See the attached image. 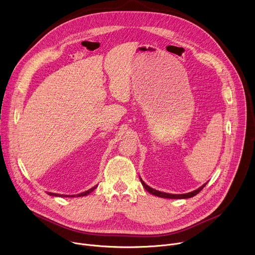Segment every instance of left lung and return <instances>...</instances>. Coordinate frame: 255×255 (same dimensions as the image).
Returning <instances> with one entry per match:
<instances>
[{
  "instance_id": "8db88e82",
  "label": "left lung",
  "mask_w": 255,
  "mask_h": 255,
  "mask_svg": "<svg viewBox=\"0 0 255 255\" xmlns=\"http://www.w3.org/2000/svg\"><path fill=\"white\" fill-rule=\"evenodd\" d=\"M140 180H141V184H142V186L144 187V189L146 190L148 193H150V194H152V195H154V196H157V197H160V198H166V199H189V198H192V197L196 196L197 194H199V193L203 190V188L207 185V183H206L205 185H203L202 187H200L199 189H197V190H195V191H193V192H191V193L175 195V194H167V193H163V192L156 191V190L150 188L149 186H147L146 184H145L141 178H140Z\"/></svg>"
}]
</instances>
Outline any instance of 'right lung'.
I'll use <instances>...</instances> for the list:
<instances>
[{
  "instance_id": "right-lung-1",
  "label": "right lung",
  "mask_w": 255,
  "mask_h": 255,
  "mask_svg": "<svg viewBox=\"0 0 255 255\" xmlns=\"http://www.w3.org/2000/svg\"><path fill=\"white\" fill-rule=\"evenodd\" d=\"M97 188V186L96 187H94V188H92V189H90V190H88V191H86V192H84V193H81V194H78V195H71V196H67V195H58V194H54V193H47L48 195H50V196H55V197H67V198H74V197H84V196H87V195H89L90 193H92L95 189Z\"/></svg>"
}]
</instances>
